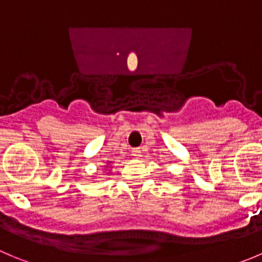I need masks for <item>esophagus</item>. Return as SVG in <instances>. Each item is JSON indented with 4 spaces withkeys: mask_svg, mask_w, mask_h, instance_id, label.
Listing matches in <instances>:
<instances>
[{
    "mask_svg": "<svg viewBox=\"0 0 262 262\" xmlns=\"http://www.w3.org/2000/svg\"><path fill=\"white\" fill-rule=\"evenodd\" d=\"M133 156L135 157V158H140L141 157V148H136L133 150Z\"/></svg>",
    "mask_w": 262,
    "mask_h": 262,
    "instance_id": "esophagus-1",
    "label": "esophagus"
}]
</instances>
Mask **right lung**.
<instances>
[{"mask_svg":"<svg viewBox=\"0 0 262 262\" xmlns=\"http://www.w3.org/2000/svg\"><path fill=\"white\" fill-rule=\"evenodd\" d=\"M112 164H113V162H106V164H105V170H109V168H111L112 167ZM108 172H111V171H108Z\"/></svg>","mask_w":262,"mask_h":262,"instance_id":"obj_1","label":"right lung"}]
</instances>
